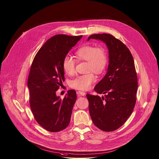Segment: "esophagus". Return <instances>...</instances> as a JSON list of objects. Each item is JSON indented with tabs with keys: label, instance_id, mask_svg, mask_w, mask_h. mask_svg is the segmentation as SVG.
I'll use <instances>...</instances> for the list:
<instances>
[{
	"label": "esophagus",
	"instance_id": "esophagus-1",
	"mask_svg": "<svg viewBox=\"0 0 159 159\" xmlns=\"http://www.w3.org/2000/svg\"><path fill=\"white\" fill-rule=\"evenodd\" d=\"M77 94H78V97H80V96H84L86 95L85 92H82V91H78L77 92Z\"/></svg>",
	"mask_w": 159,
	"mask_h": 159
}]
</instances>
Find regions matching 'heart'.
I'll use <instances>...</instances> for the list:
<instances>
[{
  "instance_id": "heart-1",
  "label": "heart",
  "mask_w": 159,
  "mask_h": 159,
  "mask_svg": "<svg viewBox=\"0 0 159 159\" xmlns=\"http://www.w3.org/2000/svg\"><path fill=\"white\" fill-rule=\"evenodd\" d=\"M75 57L78 61H85L88 62V71L97 74L102 73L107 67L108 57L105 49L102 46L86 45L78 49L75 52ZM64 71L69 75H73L76 70V62L70 56H66L62 62ZM96 78L92 73L76 77L71 81V86L78 90L86 91L90 89L95 83Z\"/></svg>"
}]
</instances>
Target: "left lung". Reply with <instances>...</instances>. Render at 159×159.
Instances as JSON below:
<instances>
[{"instance_id": "obj_1", "label": "left lung", "mask_w": 159, "mask_h": 159, "mask_svg": "<svg viewBox=\"0 0 159 159\" xmlns=\"http://www.w3.org/2000/svg\"><path fill=\"white\" fill-rule=\"evenodd\" d=\"M105 43L109 52L107 72L94 88L105 97L87 93L92 120L99 129L111 132L120 127L133 111L138 89L133 56L120 40L110 34H93L90 39Z\"/></svg>"}]
</instances>
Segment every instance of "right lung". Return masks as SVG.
Instances as JSON below:
<instances>
[{"label": "right lung", "instance_id": "1", "mask_svg": "<svg viewBox=\"0 0 159 159\" xmlns=\"http://www.w3.org/2000/svg\"><path fill=\"white\" fill-rule=\"evenodd\" d=\"M82 37L64 34L52 37L32 62L27 81L30 106L37 122L49 132L61 131L70 124L76 91L69 90L63 99L56 92L65 80L63 59Z\"/></svg>", "mask_w": 159, "mask_h": 159}]
</instances>
